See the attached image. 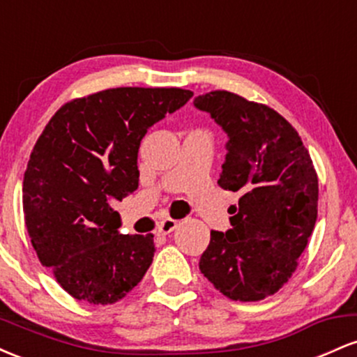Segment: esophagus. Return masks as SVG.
Returning <instances> with one entry per match:
<instances>
[{
  "mask_svg": "<svg viewBox=\"0 0 357 357\" xmlns=\"http://www.w3.org/2000/svg\"><path fill=\"white\" fill-rule=\"evenodd\" d=\"M178 227V221L176 220H171V218H167V220H165L162 221L161 225H159L158 227V235H167V233H171L174 230V228Z\"/></svg>",
  "mask_w": 357,
  "mask_h": 357,
  "instance_id": "obj_1",
  "label": "esophagus"
}]
</instances>
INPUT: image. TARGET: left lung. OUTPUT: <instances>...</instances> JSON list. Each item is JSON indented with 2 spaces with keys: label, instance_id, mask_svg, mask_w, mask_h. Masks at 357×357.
I'll use <instances>...</instances> for the list:
<instances>
[{
  "label": "left lung",
  "instance_id": "left-lung-1",
  "mask_svg": "<svg viewBox=\"0 0 357 357\" xmlns=\"http://www.w3.org/2000/svg\"><path fill=\"white\" fill-rule=\"evenodd\" d=\"M227 132L218 184L240 191L230 230H211L199 270L223 296L253 302L289 280L317 220L319 183L302 139L280 114L227 90L196 97Z\"/></svg>",
  "mask_w": 357,
  "mask_h": 357
}]
</instances>
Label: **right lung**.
<instances>
[{"instance_id":"right-lung-1","label":"right lung","mask_w":357,"mask_h":357,"mask_svg":"<svg viewBox=\"0 0 357 357\" xmlns=\"http://www.w3.org/2000/svg\"><path fill=\"white\" fill-rule=\"evenodd\" d=\"M191 97L183 89L102 90L65 104L36 141L23 179L28 235L77 301L114 304L153 264V235H121L112 203L137 190L147 129Z\"/></svg>"}]
</instances>
